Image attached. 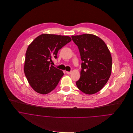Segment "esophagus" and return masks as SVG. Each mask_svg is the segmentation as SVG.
Listing matches in <instances>:
<instances>
[{"instance_id": "obj_1", "label": "esophagus", "mask_w": 133, "mask_h": 133, "mask_svg": "<svg viewBox=\"0 0 133 133\" xmlns=\"http://www.w3.org/2000/svg\"><path fill=\"white\" fill-rule=\"evenodd\" d=\"M66 73H67L68 74H71V73H72V72H71V71H70V72H68V71H66Z\"/></svg>"}]
</instances>
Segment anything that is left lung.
<instances>
[{"instance_id": "obj_1", "label": "left lung", "mask_w": 133, "mask_h": 133, "mask_svg": "<svg viewBox=\"0 0 133 133\" xmlns=\"http://www.w3.org/2000/svg\"><path fill=\"white\" fill-rule=\"evenodd\" d=\"M78 48L81 64L80 78L76 82L77 88L87 94L99 91L111 74L112 59L107 44L98 37L85 34L72 36Z\"/></svg>"}]
</instances>
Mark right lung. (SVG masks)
<instances>
[{"instance_id":"add662e5","label":"right lung","mask_w":133,"mask_h":133,"mask_svg":"<svg viewBox=\"0 0 133 133\" xmlns=\"http://www.w3.org/2000/svg\"><path fill=\"white\" fill-rule=\"evenodd\" d=\"M71 40L69 36L43 34L29 45L23 70L28 83L36 92L46 94L56 88L64 73L50 65V61L57 59L58 51Z\"/></svg>"}]
</instances>
